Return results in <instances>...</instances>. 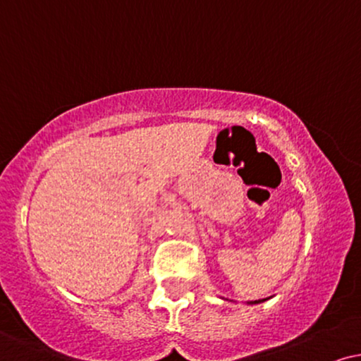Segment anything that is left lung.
<instances>
[{
    "label": "left lung",
    "mask_w": 361,
    "mask_h": 361,
    "mask_svg": "<svg viewBox=\"0 0 361 361\" xmlns=\"http://www.w3.org/2000/svg\"><path fill=\"white\" fill-rule=\"evenodd\" d=\"M267 299H261V300H255V302H247V304H261V302H264Z\"/></svg>",
    "instance_id": "left-lung-1"
}]
</instances>
